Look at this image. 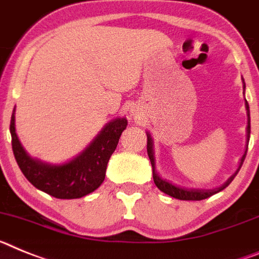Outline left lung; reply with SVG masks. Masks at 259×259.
<instances>
[{
    "label": "left lung",
    "mask_w": 259,
    "mask_h": 259,
    "mask_svg": "<svg viewBox=\"0 0 259 259\" xmlns=\"http://www.w3.org/2000/svg\"><path fill=\"white\" fill-rule=\"evenodd\" d=\"M242 83H244V90H245V82L242 79ZM245 108H246V116H248V126H246V147H245L244 155L240 159V163H238L237 169L235 170L232 176H229L228 180L226 183L222 184L220 186H217V188L212 189H199V188H185V186H180L175 185L173 183H170L169 180L163 179V177L157 173L156 167H155V156H154V139H152L151 134L148 132H146L147 134V154L148 157H150V161H151L152 165V177H154V183L155 185L157 186L159 190H161L165 194L170 195L173 198H177V199H181V201H201V199H206V198L211 197V195L217 194V193L222 192L224 188L232 183V180L235 179V176L238 173L240 168H241L242 163L245 160V156H246V151H248V143L249 138H250V111H249V104L248 102L245 100Z\"/></svg>",
    "instance_id": "8db88e82"
}]
</instances>
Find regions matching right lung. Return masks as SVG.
<instances>
[{
  "label": "right lung",
  "mask_w": 259,
  "mask_h": 259,
  "mask_svg": "<svg viewBox=\"0 0 259 259\" xmlns=\"http://www.w3.org/2000/svg\"><path fill=\"white\" fill-rule=\"evenodd\" d=\"M126 117L113 118L99 132L82 152L65 163H48L24 150L15 130V108L11 114V146L15 160L26 179L41 192L60 199H75L90 194L105 179L109 157L126 129Z\"/></svg>",
  "instance_id": "obj_1"
}]
</instances>
